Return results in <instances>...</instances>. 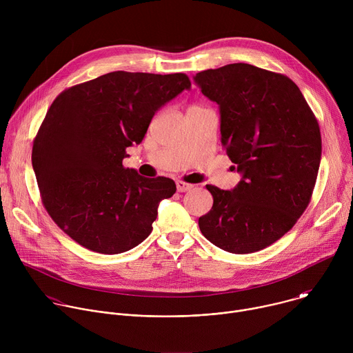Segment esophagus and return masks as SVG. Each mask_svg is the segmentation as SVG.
Listing matches in <instances>:
<instances>
[{"instance_id": "esophagus-1", "label": "esophagus", "mask_w": 353, "mask_h": 353, "mask_svg": "<svg viewBox=\"0 0 353 353\" xmlns=\"http://www.w3.org/2000/svg\"><path fill=\"white\" fill-rule=\"evenodd\" d=\"M176 187H177V191L179 192H185V191H190L192 188V184H188L185 181H181V180H177L176 181Z\"/></svg>"}]
</instances>
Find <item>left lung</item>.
I'll return each mask as SVG.
<instances>
[{"label": "left lung", "mask_w": 353, "mask_h": 353, "mask_svg": "<svg viewBox=\"0 0 353 353\" xmlns=\"http://www.w3.org/2000/svg\"><path fill=\"white\" fill-rule=\"evenodd\" d=\"M219 106L221 141L241 174L234 188L207 185L212 210L198 219L212 244L233 254L263 250L307 208L321 161L319 123L285 75L236 63L194 77Z\"/></svg>", "instance_id": "8db88e82"}]
</instances>
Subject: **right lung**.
Masks as SVG:
<instances>
[{"label":"right lung","mask_w":353,"mask_h":353,"mask_svg":"<svg viewBox=\"0 0 353 353\" xmlns=\"http://www.w3.org/2000/svg\"><path fill=\"white\" fill-rule=\"evenodd\" d=\"M191 82L185 74L114 71L75 85L50 106L33 141L32 165L48 215L71 239L120 254L152 232L172 179L125 169L155 113Z\"/></svg>","instance_id":"right-lung-1"}]
</instances>
